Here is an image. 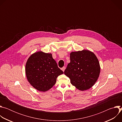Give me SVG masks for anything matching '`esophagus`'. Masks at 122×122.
<instances>
[{
    "label": "esophagus",
    "mask_w": 122,
    "mask_h": 122,
    "mask_svg": "<svg viewBox=\"0 0 122 122\" xmlns=\"http://www.w3.org/2000/svg\"><path fill=\"white\" fill-rule=\"evenodd\" d=\"M65 69H66V67H65V66H63V67L62 68V71H63V72L65 71Z\"/></svg>",
    "instance_id": "obj_1"
}]
</instances>
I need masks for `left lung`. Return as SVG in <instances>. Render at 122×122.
Segmentation results:
<instances>
[{
	"label": "left lung",
	"mask_w": 122,
	"mask_h": 122,
	"mask_svg": "<svg viewBox=\"0 0 122 122\" xmlns=\"http://www.w3.org/2000/svg\"><path fill=\"white\" fill-rule=\"evenodd\" d=\"M70 60L64 74L70 79L71 83L81 91L91 88L100 72L99 63L96 55L86 50L72 51Z\"/></svg>",
	"instance_id": "obj_1"
}]
</instances>
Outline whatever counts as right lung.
I'll list each match as a JSON object with an SVG mask.
<instances>
[{
	"label": "right lung",
	"mask_w": 122,
	"mask_h": 122,
	"mask_svg": "<svg viewBox=\"0 0 122 122\" xmlns=\"http://www.w3.org/2000/svg\"><path fill=\"white\" fill-rule=\"evenodd\" d=\"M25 70L30 84L41 92L50 89L56 84L57 77L63 73L51 54L42 51L30 56L26 63Z\"/></svg>",
	"instance_id": "add662e5"
}]
</instances>
